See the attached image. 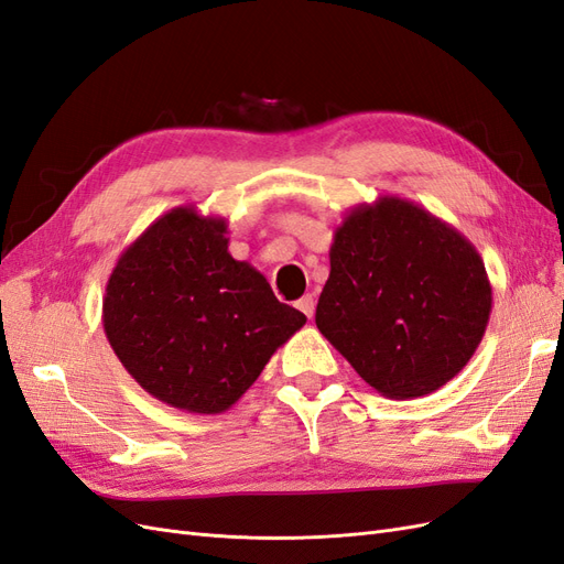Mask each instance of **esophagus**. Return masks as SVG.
Returning <instances> with one entry per match:
<instances>
[{
  "label": "esophagus",
  "instance_id": "obj_1",
  "mask_svg": "<svg viewBox=\"0 0 564 564\" xmlns=\"http://www.w3.org/2000/svg\"><path fill=\"white\" fill-rule=\"evenodd\" d=\"M296 308H299L305 317L313 319V315H315V299H313V294H305L303 299H299Z\"/></svg>",
  "mask_w": 564,
  "mask_h": 564
}]
</instances>
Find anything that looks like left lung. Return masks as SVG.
<instances>
[{"mask_svg":"<svg viewBox=\"0 0 564 564\" xmlns=\"http://www.w3.org/2000/svg\"><path fill=\"white\" fill-rule=\"evenodd\" d=\"M315 324L381 395H431L485 336L491 284L482 256L421 204L381 195L334 232Z\"/></svg>","mask_w":564,"mask_h":564,"instance_id":"1","label":"left lung"}]
</instances>
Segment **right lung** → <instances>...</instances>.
Instances as JSON below:
<instances>
[{
  "mask_svg": "<svg viewBox=\"0 0 564 564\" xmlns=\"http://www.w3.org/2000/svg\"><path fill=\"white\" fill-rule=\"evenodd\" d=\"M305 315L228 251V220L174 207L119 256L104 329L131 379L191 414H224Z\"/></svg>",
  "mask_w": 564,
  "mask_h": 564,
  "instance_id": "obj_1",
  "label": "right lung"
}]
</instances>
